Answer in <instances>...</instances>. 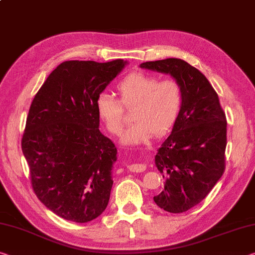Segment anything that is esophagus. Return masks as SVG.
<instances>
[{"mask_svg":"<svg viewBox=\"0 0 255 255\" xmlns=\"http://www.w3.org/2000/svg\"><path fill=\"white\" fill-rule=\"evenodd\" d=\"M127 169L129 171L132 172H143L145 171V169H146V165L142 163H132L127 165Z\"/></svg>","mask_w":255,"mask_h":255,"instance_id":"1","label":"esophagus"}]
</instances>
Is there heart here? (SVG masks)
Returning <instances> with one entry per match:
<instances>
[{"label":"heart","instance_id":"heart-1","mask_svg":"<svg viewBox=\"0 0 255 255\" xmlns=\"http://www.w3.org/2000/svg\"><path fill=\"white\" fill-rule=\"evenodd\" d=\"M120 101L101 93L95 102L96 115L107 130L119 135L124 127V107H131L132 120L124 132V144L138 145L155 134L162 135L176 123L180 112L183 93L175 79H162L145 72H131L117 85Z\"/></svg>","mask_w":255,"mask_h":255}]
</instances>
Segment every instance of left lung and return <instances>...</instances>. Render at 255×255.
<instances>
[{"label": "left lung", "mask_w": 255, "mask_h": 255, "mask_svg": "<svg viewBox=\"0 0 255 255\" xmlns=\"http://www.w3.org/2000/svg\"><path fill=\"white\" fill-rule=\"evenodd\" d=\"M140 68L170 75L181 87L178 118L155 155L164 189L153 200L164 211L185 212L205 199L225 171L226 115L207 77L184 60L143 62Z\"/></svg>", "instance_id": "obj_1"}]
</instances>
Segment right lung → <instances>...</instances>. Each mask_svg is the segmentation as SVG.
<instances>
[{"instance_id":"right-lung-1","label":"right lung","mask_w":255,"mask_h":255,"mask_svg":"<svg viewBox=\"0 0 255 255\" xmlns=\"http://www.w3.org/2000/svg\"><path fill=\"white\" fill-rule=\"evenodd\" d=\"M126 64L62 62L31 102L21 140L31 186L66 220H94L110 200L117 147L100 131L95 102Z\"/></svg>"}]
</instances>
